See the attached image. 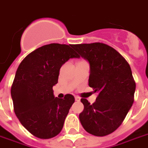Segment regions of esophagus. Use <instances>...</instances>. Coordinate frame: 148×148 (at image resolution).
Listing matches in <instances>:
<instances>
[{
    "label": "esophagus",
    "mask_w": 148,
    "mask_h": 148,
    "mask_svg": "<svg viewBox=\"0 0 148 148\" xmlns=\"http://www.w3.org/2000/svg\"><path fill=\"white\" fill-rule=\"evenodd\" d=\"M81 100V98H80L79 96H75V101H80Z\"/></svg>",
    "instance_id": "esophagus-1"
}]
</instances>
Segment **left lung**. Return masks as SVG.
Instances as JSON below:
<instances>
[{
	"label": "left lung",
	"instance_id": "obj_1",
	"mask_svg": "<svg viewBox=\"0 0 148 148\" xmlns=\"http://www.w3.org/2000/svg\"><path fill=\"white\" fill-rule=\"evenodd\" d=\"M80 56L89 63L88 85L98 96L92 104L81 99L79 114L86 132L104 136L119 128L134 101L136 83L129 63L119 52L106 44L73 45Z\"/></svg>",
	"mask_w": 148,
	"mask_h": 148
}]
</instances>
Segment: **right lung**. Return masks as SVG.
<instances>
[{"label":"right lung","instance_id":"obj_1","mask_svg":"<svg viewBox=\"0 0 148 148\" xmlns=\"http://www.w3.org/2000/svg\"><path fill=\"white\" fill-rule=\"evenodd\" d=\"M73 45L49 44L38 48L18 66L11 88L17 118L31 134L40 139L57 136L63 129L74 97H55L52 87L60 70L72 58H78Z\"/></svg>","mask_w":148,"mask_h":148}]
</instances>
